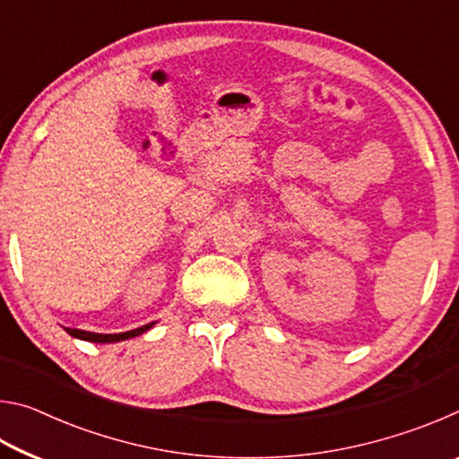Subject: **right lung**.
<instances>
[{"label": "right lung", "instance_id": "right-lung-1", "mask_svg": "<svg viewBox=\"0 0 459 459\" xmlns=\"http://www.w3.org/2000/svg\"><path fill=\"white\" fill-rule=\"evenodd\" d=\"M155 322H150L142 325V328H135V330H129V332H121V333H97V332H87V330H76V328H65L71 336L74 338H81V340H87V342H97V344H111V342H121V340H129V338H135L139 333L147 332L150 328H153Z\"/></svg>", "mask_w": 459, "mask_h": 459}]
</instances>
